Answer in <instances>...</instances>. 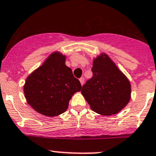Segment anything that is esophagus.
<instances>
[{
    "label": "esophagus",
    "mask_w": 156,
    "mask_h": 156,
    "mask_svg": "<svg viewBox=\"0 0 156 156\" xmlns=\"http://www.w3.org/2000/svg\"><path fill=\"white\" fill-rule=\"evenodd\" d=\"M80 83H81V85H83L84 84V78L83 77H81L80 79Z\"/></svg>",
    "instance_id": "esophagus-1"
}]
</instances>
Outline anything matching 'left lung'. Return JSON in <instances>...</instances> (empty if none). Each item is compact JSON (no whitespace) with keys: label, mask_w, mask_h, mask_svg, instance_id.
<instances>
[{"label":"left lung","mask_w":156,"mask_h":156,"mask_svg":"<svg viewBox=\"0 0 156 156\" xmlns=\"http://www.w3.org/2000/svg\"><path fill=\"white\" fill-rule=\"evenodd\" d=\"M93 77L82 87L83 96L92 110L102 115H115L131 98V84L106 53L93 61Z\"/></svg>","instance_id":"1"}]
</instances>
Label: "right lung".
<instances>
[{
  "label": "right lung",
  "instance_id": "obj_1",
  "mask_svg": "<svg viewBox=\"0 0 156 156\" xmlns=\"http://www.w3.org/2000/svg\"><path fill=\"white\" fill-rule=\"evenodd\" d=\"M66 58L60 52H53L25 81L23 93L27 102L46 116H57L66 112L74 93L81 90L79 80L65 64Z\"/></svg>",
  "mask_w": 156,
  "mask_h": 156
}]
</instances>
